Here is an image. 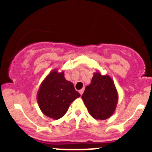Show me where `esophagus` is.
Instances as JSON below:
<instances>
[{
	"label": "esophagus",
	"mask_w": 152,
	"mask_h": 152,
	"mask_svg": "<svg viewBox=\"0 0 152 152\" xmlns=\"http://www.w3.org/2000/svg\"><path fill=\"white\" fill-rule=\"evenodd\" d=\"M84 90H85V89H84V88H82V90H79V93H80L81 95H82V94H83V93H84Z\"/></svg>",
	"instance_id": "obj_1"
}]
</instances>
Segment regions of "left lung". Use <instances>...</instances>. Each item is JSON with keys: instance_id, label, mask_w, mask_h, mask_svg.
I'll use <instances>...</instances> for the list:
<instances>
[{"instance_id": "8db88e82", "label": "left lung", "mask_w": 152, "mask_h": 152, "mask_svg": "<svg viewBox=\"0 0 152 152\" xmlns=\"http://www.w3.org/2000/svg\"><path fill=\"white\" fill-rule=\"evenodd\" d=\"M82 99L92 117L106 120L115 111L118 93L112 78L97 71L93 73L91 83L85 87Z\"/></svg>"}]
</instances>
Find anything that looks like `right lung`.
I'll return each mask as SVG.
<instances>
[{
    "label": "right lung",
    "instance_id": "right-lung-1",
    "mask_svg": "<svg viewBox=\"0 0 152 152\" xmlns=\"http://www.w3.org/2000/svg\"><path fill=\"white\" fill-rule=\"evenodd\" d=\"M80 94L73 84L65 79L64 71L55 68L47 75L37 91V103L45 115L58 120L67 113L72 102Z\"/></svg>",
    "mask_w": 152,
    "mask_h": 152
}]
</instances>
